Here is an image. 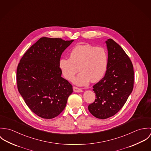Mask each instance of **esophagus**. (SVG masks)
I'll return each instance as SVG.
<instances>
[{"mask_svg":"<svg viewBox=\"0 0 151 151\" xmlns=\"http://www.w3.org/2000/svg\"><path fill=\"white\" fill-rule=\"evenodd\" d=\"M73 91L76 92H83V90L81 88L76 87V86L73 87Z\"/></svg>","mask_w":151,"mask_h":151,"instance_id":"34e87169","label":"esophagus"}]
</instances>
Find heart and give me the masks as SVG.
<instances>
[{
	"label": "heart",
	"instance_id": "heart-1",
	"mask_svg": "<svg viewBox=\"0 0 151 151\" xmlns=\"http://www.w3.org/2000/svg\"><path fill=\"white\" fill-rule=\"evenodd\" d=\"M108 62V55L104 47L80 45L72 49L69 58L60 59L59 67L63 77L68 81L73 78L78 68L80 73L73 82L78 86H86L90 80L95 83L104 77Z\"/></svg>",
	"mask_w": 151,
	"mask_h": 151
}]
</instances>
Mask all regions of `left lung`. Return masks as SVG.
Returning a JSON list of instances; mask_svg holds the SVG:
<instances>
[{
  "instance_id": "obj_1",
  "label": "left lung",
  "mask_w": 151,
  "mask_h": 151,
  "mask_svg": "<svg viewBox=\"0 0 151 151\" xmlns=\"http://www.w3.org/2000/svg\"><path fill=\"white\" fill-rule=\"evenodd\" d=\"M106 43L107 70L104 77L93 86L96 98L88 108L93 116L100 119L116 114L126 102L134 87V68L129 57L112 39H108Z\"/></svg>"
}]
</instances>
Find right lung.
<instances>
[{
  "mask_svg": "<svg viewBox=\"0 0 151 151\" xmlns=\"http://www.w3.org/2000/svg\"><path fill=\"white\" fill-rule=\"evenodd\" d=\"M73 42L43 37L22 57L17 69L19 93L32 112L43 119L58 116L73 92L71 84L61 77L59 62Z\"/></svg>",
  "mask_w": 151,
  "mask_h": 151,
  "instance_id": "obj_1",
  "label": "right lung"
}]
</instances>
